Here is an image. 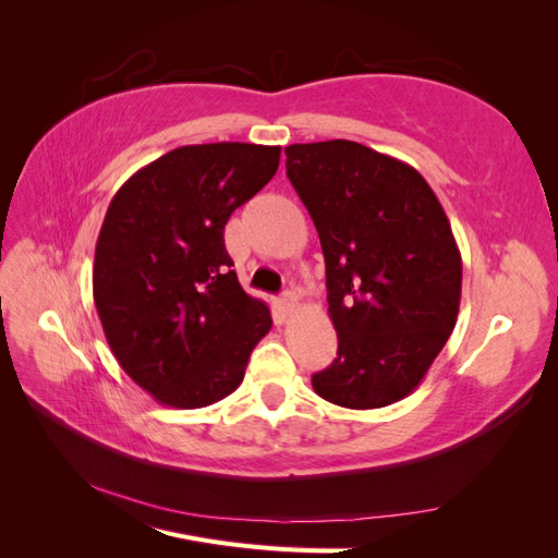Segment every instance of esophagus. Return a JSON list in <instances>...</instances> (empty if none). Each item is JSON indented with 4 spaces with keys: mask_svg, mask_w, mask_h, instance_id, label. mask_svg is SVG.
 <instances>
[{
    "mask_svg": "<svg viewBox=\"0 0 558 558\" xmlns=\"http://www.w3.org/2000/svg\"><path fill=\"white\" fill-rule=\"evenodd\" d=\"M279 305H281L283 314L295 312V307H298V295H295L293 291H286V293L281 295V300H279Z\"/></svg>",
    "mask_w": 558,
    "mask_h": 558,
    "instance_id": "obj_1",
    "label": "esophagus"
}]
</instances>
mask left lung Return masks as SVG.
I'll return each instance as SVG.
<instances>
[{
  "label": "left lung",
  "instance_id": "1",
  "mask_svg": "<svg viewBox=\"0 0 558 558\" xmlns=\"http://www.w3.org/2000/svg\"><path fill=\"white\" fill-rule=\"evenodd\" d=\"M286 177L316 226L340 340L314 391L349 410L393 404L459 316L463 263L440 199L408 162L349 140L286 146Z\"/></svg>",
  "mask_w": 558,
  "mask_h": 558
}]
</instances>
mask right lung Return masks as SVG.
<instances>
[{"instance_id":"add662e5","label":"right lung","mask_w":558,"mask_h":558,"mask_svg":"<svg viewBox=\"0 0 558 558\" xmlns=\"http://www.w3.org/2000/svg\"><path fill=\"white\" fill-rule=\"evenodd\" d=\"M279 146H181L134 172L107 209L93 298L116 361L160 404L207 408L244 379L272 328L226 251L230 214L275 177Z\"/></svg>"}]
</instances>
